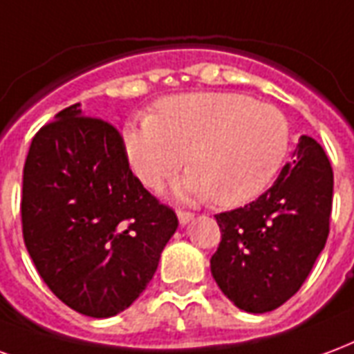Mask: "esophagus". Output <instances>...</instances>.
<instances>
[{
    "label": "esophagus",
    "instance_id": "obj_1",
    "mask_svg": "<svg viewBox=\"0 0 354 354\" xmlns=\"http://www.w3.org/2000/svg\"><path fill=\"white\" fill-rule=\"evenodd\" d=\"M177 216H179V223L183 224V226H185V224H188L190 223V221H192V218H194V215H192V213H190V211H177Z\"/></svg>",
    "mask_w": 354,
    "mask_h": 354
}]
</instances>
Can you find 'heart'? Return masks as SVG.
<instances>
[{"mask_svg": "<svg viewBox=\"0 0 354 354\" xmlns=\"http://www.w3.org/2000/svg\"><path fill=\"white\" fill-rule=\"evenodd\" d=\"M124 151L143 185L158 188L187 164L177 192L234 207L272 185L290 147V124L272 103L234 92L164 97L156 115L124 126Z\"/></svg>", "mask_w": 354, "mask_h": 354, "instance_id": "b5f03b06", "label": "heart"}]
</instances>
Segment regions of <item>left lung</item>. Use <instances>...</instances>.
Segmentation results:
<instances>
[{
    "instance_id": "8db88e82",
    "label": "left lung",
    "mask_w": 354,
    "mask_h": 354,
    "mask_svg": "<svg viewBox=\"0 0 354 354\" xmlns=\"http://www.w3.org/2000/svg\"><path fill=\"white\" fill-rule=\"evenodd\" d=\"M334 174L322 147L301 136L272 188L245 207L215 215L223 239L211 273L247 313H266L300 290L330 232Z\"/></svg>"
}]
</instances>
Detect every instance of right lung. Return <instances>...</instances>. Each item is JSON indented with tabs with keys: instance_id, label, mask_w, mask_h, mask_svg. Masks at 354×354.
Listing matches in <instances>:
<instances>
[{
	"instance_id": "obj_1",
	"label": "right lung",
	"mask_w": 354,
	"mask_h": 354,
	"mask_svg": "<svg viewBox=\"0 0 354 354\" xmlns=\"http://www.w3.org/2000/svg\"><path fill=\"white\" fill-rule=\"evenodd\" d=\"M22 234L41 279L77 313L107 319L138 300L179 221L131 174L122 136L81 103L32 139Z\"/></svg>"
}]
</instances>
